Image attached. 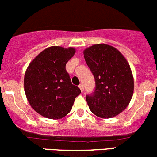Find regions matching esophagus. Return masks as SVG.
<instances>
[{
  "label": "esophagus",
  "instance_id": "obj_1",
  "mask_svg": "<svg viewBox=\"0 0 157 157\" xmlns=\"http://www.w3.org/2000/svg\"><path fill=\"white\" fill-rule=\"evenodd\" d=\"M78 87H79V89H81V92H83V91H84V86H83V85L80 84L79 86H78Z\"/></svg>",
  "mask_w": 157,
  "mask_h": 157
}]
</instances>
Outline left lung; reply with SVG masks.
<instances>
[{
  "mask_svg": "<svg viewBox=\"0 0 157 157\" xmlns=\"http://www.w3.org/2000/svg\"><path fill=\"white\" fill-rule=\"evenodd\" d=\"M84 58L93 74L95 89L86 96L93 114L109 119L122 113L132 99L134 79L129 63L116 48L96 44L85 49Z\"/></svg>",
  "mask_w": 157,
  "mask_h": 157,
  "instance_id": "left-lung-1",
  "label": "left lung"
}]
</instances>
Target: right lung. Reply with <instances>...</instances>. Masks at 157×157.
Instances as JSON below:
<instances>
[{"instance_id":"obj_1","label":"right lung","mask_w":157,"mask_h":157,"mask_svg":"<svg viewBox=\"0 0 157 157\" xmlns=\"http://www.w3.org/2000/svg\"><path fill=\"white\" fill-rule=\"evenodd\" d=\"M75 49L52 46L38 54L25 71L24 86L27 99L35 111L48 119L65 117L81 93L71 84L65 65Z\"/></svg>"}]
</instances>
